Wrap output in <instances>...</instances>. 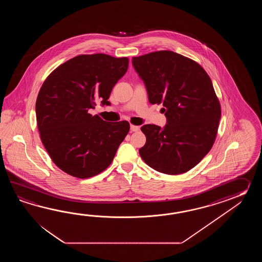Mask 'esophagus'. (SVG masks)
Segmentation results:
<instances>
[{"label": "esophagus", "mask_w": 262, "mask_h": 262, "mask_svg": "<svg viewBox=\"0 0 262 262\" xmlns=\"http://www.w3.org/2000/svg\"><path fill=\"white\" fill-rule=\"evenodd\" d=\"M130 130H131V132H137V131H139V126L131 124V125H130Z\"/></svg>", "instance_id": "1"}]
</instances>
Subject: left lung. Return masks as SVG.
<instances>
[{
  "label": "left lung",
  "instance_id": "8db88e82",
  "mask_svg": "<svg viewBox=\"0 0 262 262\" xmlns=\"http://www.w3.org/2000/svg\"><path fill=\"white\" fill-rule=\"evenodd\" d=\"M150 104H163L164 128L145 124L146 143L139 155L159 172L178 175L196 166L212 149L221 106L206 71L187 57L160 50L133 57Z\"/></svg>",
  "mask_w": 262,
  "mask_h": 262
}]
</instances>
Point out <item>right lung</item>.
Returning a JSON list of instances; mask_svg holds the SVG:
<instances>
[{"label":"right lung","instance_id":"1","mask_svg":"<svg viewBox=\"0 0 262 262\" xmlns=\"http://www.w3.org/2000/svg\"><path fill=\"white\" fill-rule=\"evenodd\" d=\"M128 58L103 53L74 57L46 78L36 104L40 139L51 160L73 177L87 179L112 164L129 132L126 121L108 123L89 110L110 105L112 88L128 68Z\"/></svg>","mask_w":262,"mask_h":262}]
</instances>
